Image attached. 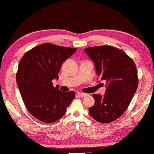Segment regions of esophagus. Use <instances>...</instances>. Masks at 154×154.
<instances>
[{
	"label": "esophagus",
	"instance_id": "obj_1",
	"mask_svg": "<svg viewBox=\"0 0 154 154\" xmlns=\"http://www.w3.org/2000/svg\"><path fill=\"white\" fill-rule=\"evenodd\" d=\"M78 95H79V96H81V97H85V96H88L87 93H78Z\"/></svg>",
	"mask_w": 154,
	"mask_h": 154
}]
</instances>
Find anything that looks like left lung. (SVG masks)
<instances>
[{"instance_id": "1", "label": "left lung", "mask_w": 154, "mask_h": 154, "mask_svg": "<svg viewBox=\"0 0 154 154\" xmlns=\"http://www.w3.org/2000/svg\"><path fill=\"white\" fill-rule=\"evenodd\" d=\"M85 50L94 62L97 75L107 82L104 96L93 95L95 104L89 112L99 122H112L125 112L137 90L136 64L123 50L112 46H96Z\"/></svg>"}]
</instances>
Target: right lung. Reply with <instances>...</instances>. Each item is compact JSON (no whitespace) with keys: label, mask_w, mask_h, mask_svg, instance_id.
Segmentation results:
<instances>
[{"label":"right lung","mask_w":154,"mask_h":154,"mask_svg":"<svg viewBox=\"0 0 154 154\" xmlns=\"http://www.w3.org/2000/svg\"><path fill=\"white\" fill-rule=\"evenodd\" d=\"M77 50L53 44H40L20 59L16 82L20 96L30 113L44 123H53L64 115L75 98L73 91L63 92L53 87L63 62Z\"/></svg>","instance_id":"add662e5"}]
</instances>
